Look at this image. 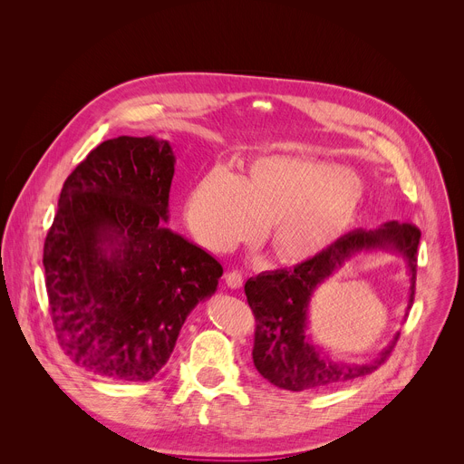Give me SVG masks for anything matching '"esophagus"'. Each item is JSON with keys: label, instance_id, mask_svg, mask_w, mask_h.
<instances>
[{"label": "esophagus", "instance_id": "esophagus-1", "mask_svg": "<svg viewBox=\"0 0 464 464\" xmlns=\"http://www.w3.org/2000/svg\"><path fill=\"white\" fill-rule=\"evenodd\" d=\"M226 283H227L229 288H240L242 283H244V277L238 270H231V272L226 274Z\"/></svg>", "mask_w": 464, "mask_h": 464}]
</instances>
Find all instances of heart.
<instances>
[{
	"label": "heart",
	"mask_w": 464,
	"mask_h": 464,
	"mask_svg": "<svg viewBox=\"0 0 464 464\" xmlns=\"http://www.w3.org/2000/svg\"><path fill=\"white\" fill-rule=\"evenodd\" d=\"M359 181L341 166L300 157H263L242 176L215 168L190 190L185 218L213 251L251 240L266 226V240L283 265L320 256L352 222Z\"/></svg>",
	"instance_id": "heart-1"
}]
</instances>
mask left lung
<instances>
[{
    "label": "left lung",
    "mask_w": 464,
    "mask_h": 464,
    "mask_svg": "<svg viewBox=\"0 0 464 464\" xmlns=\"http://www.w3.org/2000/svg\"><path fill=\"white\" fill-rule=\"evenodd\" d=\"M420 231L412 224L387 222L375 229H355L334 240L320 256L294 268L263 272L244 285L247 304L256 314L254 364L283 391L302 392L341 385L372 373L392 352L400 333L370 362L333 361L309 333V307L314 292L346 263L364 251H383L405 261L409 276L407 311L414 300L416 249Z\"/></svg>",
    "instance_id": "obj_1"
}]
</instances>
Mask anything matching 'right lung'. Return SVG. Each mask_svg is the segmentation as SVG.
Here are the masks:
<instances>
[{
  "instance_id": "1",
  "label": "right lung",
  "mask_w": 464,
  "mask_h": 464,
  "mask_svg": "<svg viewBox=\"0 0 464 464\" xmlns=\"http://www.w3.org/2000/svg\"><path fill=\"white\" fill-rule=\"evenodd\" d=\"M176 155L157 137L102 142L63 185L44 242L59 344L81 368L150 382L222 265L168 227Z\"/></svg>"
}]
</instances>
